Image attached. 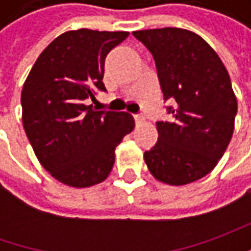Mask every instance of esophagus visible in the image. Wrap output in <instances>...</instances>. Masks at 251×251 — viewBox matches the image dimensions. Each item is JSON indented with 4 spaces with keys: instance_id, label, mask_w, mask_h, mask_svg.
Returning <instances> with one entry per match:
<instances>
[{
    "instance_id": "1",
    "label": "esophagus",
    "mask_w": 251,
    "mask_h": 251,
    "mask_svg": "<svg viewBox=\"0 0 251 251\" xmlns=\"http://www.w3.org/2000/svg\"><path fill=\"white\" fill-rule=\"evenodd\" d=\"M134 120H135V124H137V126H141V124L145 123V117H144L142 114H135V116H134Z\"/></svg>"
}]
</instances>
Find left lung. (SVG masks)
Masks as SVG:
<instances>
[{
  "mask_svg": "<svg viewBox=\"0 0 251 251\" xmlns=\"http://www.w3.org/2000/svg\"><path fill=\"white\" fill-rule=\"evenodd\" d=\"M158 70L165 99L176 101L172 120L156 124L158 141L144 159L151 175L184 186L215 168L235 130L237 99L215 50L197 33L180 27L137 30Z\"/></svg>",
  "mask_w": 251,
  "mask_h": 251,
  "instance_id": "1",
  "label": "left lung"
}]
</instances>
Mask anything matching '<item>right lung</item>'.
<instances>
[{"mask_svg":"<svg viewBox=\"0 0 251 251\" xmlns=\"http://www.w3.org/2000/svg\"><path fill=\"white\" fill-rule=\"evenodd\" d=\"M128 32L68 30L44 49L22 88V123L36 158L70 187L99 184L110 175L114 151L134 130L126 111L96 110L85 100L106 91L104 58Z\"/></svg>","mask_w":251,"mask_h":251,"instance_id":"obj_1","label":"right lung"}]
</instances>
